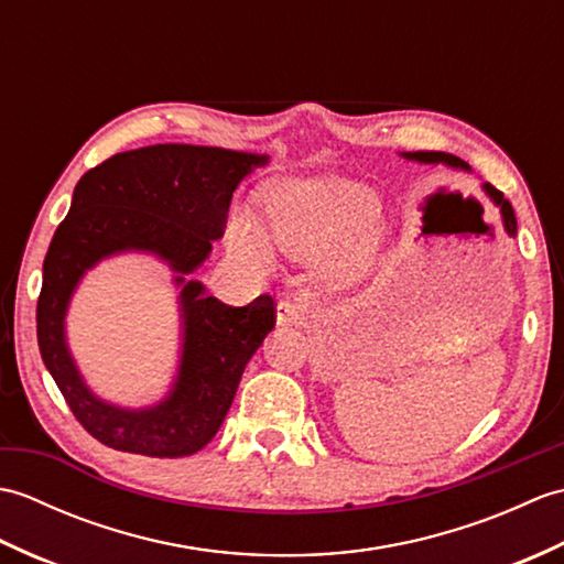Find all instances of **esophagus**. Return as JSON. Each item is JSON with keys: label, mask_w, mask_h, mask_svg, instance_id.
I'll return each mask as SVG.
<instances>
[{"label": "esophagus", "mask_w": 564, "mask_h": 564, "mask_svg": "<svg viewBox=\"0 0 564 564\" xmlns=\"http://www.w3.org/2000/svg\"><path fill=\"white\" fill-rule=\"evenodd\" d=\"M307 303L303 297H293V301H281L275 305V322L281 327H291V325H303L307 319Z\"/></svg>", "instance_id": "obj_1"}]
</instances>
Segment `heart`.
<instances>
[{"instance_id":"b5f03b06","label":"heart","mask_w":564,"mask_h":564,"mask_svg":"<svg viewBox=\"0 0 564 564\" xmlns=\"http://www.w3.org/2000/svg\"><path fill=\"white\" fill-rule=\"evenodd\" d=\"M378 198L341 176L281 178L267 188L259 225L245 213L230 223V247L257 269L269 267L271 249L291 257H319L346 245L341 271L361 273L378 245Z\"/></svg>"}]
</instances>
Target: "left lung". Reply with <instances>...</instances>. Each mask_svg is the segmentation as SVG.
<instances>
[{
  "label": "left lung",
  "instance_id": "1",
  "mask_svg": "<svg viewBox=\"0 0 564 564\" xmlns=\"http://www.w3.org/2000/svg\"><path fill=\"white\" fill-rule=\"evenodd\" d=\"M404 158L416 160V162H443V164H451V166H460V170H470V166H467L463 160H458V158H455V154H448V152H410V154H404ZM485 191H487V196L492 198L497 206H499L501 218H505L507 232L509 235H517V215H513L511 203L492 184H485Z\"/></svg>",
  "mask_w": 564,
  "mask_h": 564
}]
</instances>
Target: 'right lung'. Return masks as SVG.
<instances>
[{"label":"right lung","instance_id":"right-lung-1","mask_svg":"<svg viewBox=\"0 0 564 564\" xmlns=\"http://www.w3.org/2000/svg\"><path fill=\"white\" fill-rule=\"evenodd\" d=\"M267 158L223 148L150 145L113 154L84 174L67 218L43 261L35 329L45 368L77 422L104 446L182 458L218 434L245 366L275 325V303L259 295L230 307L184 281L210 254L227 225L232 191ZM126 248L152 250L180 273L185 354L175 390L158 408L130 413L97 401L83 386L64 344V310L94 262Z\"/></svg>","mask_w":564,"mask_h":564}]
</instances>
